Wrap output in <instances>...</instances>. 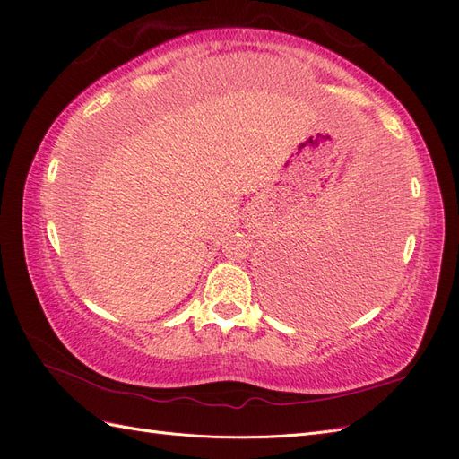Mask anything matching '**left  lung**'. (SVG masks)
I'll list each match as a JSON object with an SVG mask.
<instances>
[{"instance_id":"obj_1","label":"left lung","mask_w":459,"mask_h":459,"mask_svg":"<svg viewBox=\"0 0 459 459\" xmlns=\"http://www.w3.org/2000/svg\"><path fill=\"white\" fill-rule=\"evenodd\" d=\"M379 211V208H373ZM356 233L351 251L333 260H295L281 268L280 304L287 316L299 319L327 317L352 310L377 290V260L385 253L388 231L385 216L373 212Z\"/></svg>"}]
</instances>
